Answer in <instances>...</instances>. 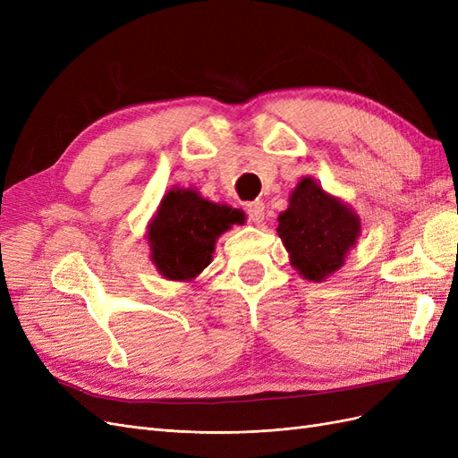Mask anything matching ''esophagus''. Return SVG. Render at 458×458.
<instances>
[{"label":"esophagus","mask_w":458,"mask_h":458,"mask_svg":"<svg viewBox=\"0 0 458 458\" xmlns=\"http://www.w3.org/2000/svg\"><path fill=\"white\" fill-rule=\"evenodd\" d=\"M246 214H248V217H250V221H254V224H259V221L263 219V214H266V204H263L261 200L248 202Z\"/></svg>","instance_id":"34e87169"}]
</instances>
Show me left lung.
<instances>
[{
    "label": "left lung",
    "instance_id": "obj_1",
    "mask_svg": "<svg viewBox=\"0 0 458 458\" xmlns=\"http://www.w3.org/2000/svg\"><path fill=\"white\" fill-rule=\"evenodd\" d=\"M359 229L361 224L350 208L327 195L310 177L294 189L276 227L293 266L315 283L342 267Z\"/></svg>",
    "mask_w": 458,
    "mask_h": 458
}]
</instances>
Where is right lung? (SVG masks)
<instances>
[{
    "mask_svg": "<svg viewBox=\"0 0 458 458\" xmlns=\"http://www.w3.org/2000/svg\"><path fill=\"white\" fill-rule=\"evenodd\" d=\"M241 221L242 212L204 200L195 191H170L148 229L152 259L165 279H195L210 263L216 239Z\"/></svg>",
    "mask_w": 458,
    "mask_h": 458,
    "instance_id": "right-lung-1",
    "label": "right lung"
}]
</instances>
